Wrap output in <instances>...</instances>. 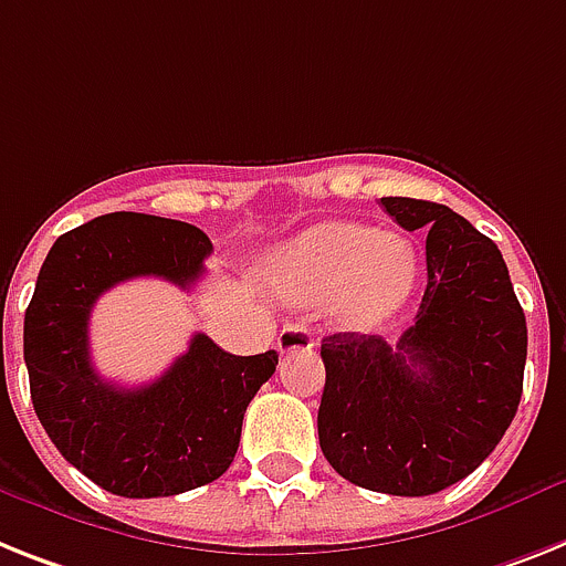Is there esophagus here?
I'll use <instances>...</instances> for the list:
<instances>
[{"label":"esophagus","instance_id":"1","mask_svg":"<svg viewBox=\"0 0 566 566\" xmlns=\"http://www.w3.org/2000/svg\"><path fill=\"white\" fill-rule=\"evenodd\" d=\"M315 347V338L303 324H286L277 335V349L280 353H301V349Z\"/></svg>","mask_w":566,"mask_h":566}]
</instances>
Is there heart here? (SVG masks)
Instances as JSON below:
<instances>
[{
	"instance_id": "heart-1",
	"label": "heart",
	"mask_w": 566,
	"mask_h": 566,
	"mask_svg": "<svg viewBox=\"0 0 566 566\" xmlns=\"http://www.w3.org/2000/svg\"><path fill=\"white\" fill-rule=\"evenodd\" d=\"M417 251L396 233L358 222H321L294 237L272 260V289L294 306L333 301L347 329H373L408 301L417 283Z\"/></svg>"
}]
</instances>
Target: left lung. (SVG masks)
I'll return each instance as SVG.
<instances>
[{
	"label": "left lung",
	"instance_id": "left-lung-1",
	"mask_svg": "<svg viewBox=\"0 0 566 566\" xmlns=\"http://www.w3.org/2000/svg\"><path fill=\"white\" fill-rule=\"evenodd\" d=\"M381 208L428 233V286L396 344L326 335L317 440L349 483L422 497L469 478L515 419L526 317L503 254L469 219L408 196H385Z\"/></svg>",
	"mask_w": 566,
	"mask_h": 566
}]
</instances>
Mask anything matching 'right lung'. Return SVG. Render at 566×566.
Here are the masks:
<instances>
[{"instance_id":"add662e5","label":"right lung","mask_w":566,"mask_h":566,"mask_svg":"<svg viewBox=\"0 0 566 566\" xmlns=\"http://www.w3.org/2000/svg\"><path fill=\"white\" fill-rule=\"evenodd\" d=\"M210 251L196 226L120 210L63 233L42 263L22 333L31 401L60 454L106 492L170 497L222 478L277 367L274 349L231 356L202 333L149 385L118 387L92 367L88 315L106 289L133 277L190 289Z\"/></svg>"}]
</instances>
